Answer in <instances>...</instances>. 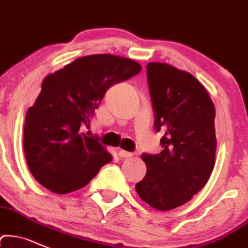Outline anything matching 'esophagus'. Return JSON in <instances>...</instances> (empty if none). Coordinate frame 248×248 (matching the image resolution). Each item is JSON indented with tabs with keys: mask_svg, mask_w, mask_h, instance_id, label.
I'll return each mask as SVG.
<instances>
[{
	"mask_svg": "<svg viewBox=\"0 0 248 248\" xmlns=\"http://www.w3.org/2000/svg\"><path fill=\"white\" fill-rule=\"evenodd\" d=\"M135 154L134 153H129V151H125V150H119V156L122 158H129V157H132Z\"/></svg>",
	"mask_w": 248,
	"mask_h": 248,
	"instance_id": "34e87169",
	"label": "esophagus"
}]
</instances>
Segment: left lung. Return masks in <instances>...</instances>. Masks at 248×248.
Masks as SVG:
<instances>
[{
	"mask_svg": "<svg viewBox=\"0 0 248 248\" xmlns=\"http://www.w3.org/2000/svg\"><path fill=\"white\" fill-rule=\"evenodd\" d=\"M149 93L163 150L142 154L145 177L136 191L149 206L170 210L198 194L214 169L215 108L190 73L162 62L146 65Z\"/></svg>",
	"mask_w": 248,
	"mask_h": 248,
	"instance_id": "obj_1",
	"label": "left lung"
}]
</instances>
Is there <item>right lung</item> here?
<instances>
[{"mask_svg": "<svg viewBox=\"0 0 248 248\" xmlns=\"http://www.w3.org/2000/svg\"><path fill=\"white\" fill-rule=\"evenodd\" d=\"M142 70L136 61L111 54L79 58L49 74L26 114L23 149L34 178L57 194L87 185L112 157L98 136L81 132L105 92Z\"/></svg>", "mask_w": 248, "mask_h": 248, "instance_id": "right-lung-1", "label": "right lung"}]
</instances>
